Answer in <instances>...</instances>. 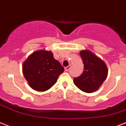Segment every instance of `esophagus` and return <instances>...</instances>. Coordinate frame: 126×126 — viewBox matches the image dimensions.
Listing matches in <instances>:
<instances>
[{"mask_svg": "<svg viewBox=\"0 0 126 126\" xmlns=\"http://www.w3.org/2000/svg\"><path fill=\"white\" fill-rule=\"evenodd\" d=\"M70 68H71V65H68V66H67V67H65V70L66 71H68L70 69Z\"/></svg>", "mask_w": 126, "mask_h": 126, "instance_id": "esophagus-1", "label": "esophagus"}]
</instances>
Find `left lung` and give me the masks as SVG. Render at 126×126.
Listing matches in <instances>:
<instances>
[{"label":"left lung","instance_id":"8db88e82","mask_svg":"<svg viewBox=\"0 0 126 126\" xmlns=\"http://www.w3.org/2000/svg\"><path fill=\"white\" fill-rule=\"evenodd\" d=\"M84 63V71L73 82L77 88L86 93H93L100 87L108 76L105 62L89 50L80 52Z\"/></svg>","mask_w":126,"mask_h":126}]
</instances>
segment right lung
<instances>
[{
    "instance_id": "obj_1",
    "label": "right lung",
    "mask_w": 126,
    "mask_h": 126,
    "mask_svg": "<svg viewBox=\"0 0 126 126\" xmlns=\"http://www.w3.org/2000/svg\"><path fill=\"white\" fill-rule=\"evenodd\" d=\"M64 68L54 59L50 51L38 50L28 57L23 63L22 71L32 89L45 91L57 82Z\"/></svg>"
}]
</instances>
